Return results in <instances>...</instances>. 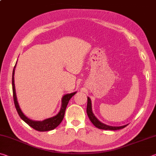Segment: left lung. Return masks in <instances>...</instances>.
Returning <instances> with one entry per match:
<instances>
[{"instance_id": "1", "label": "left lung", "mask_w": 156, "mask_h": 156, "mask_svg": "<svg viewBox=\"0 0 156 156\" xmlns=\"http://www.w3.org/2000/svg\"><path fill=\"white\" fill-rule=\"evenodd\" d=\"M87 113L89 118V120H91V122L93 123V125L96 126V127L100 129H104V130H118V129H121L125 128V126H127L128 125L121 126H112L105 125V124L102 123L100 121L98 120V118L94 115V113L92 112L91 109V100L89 97H87Z\"/></svg>"}]
</instances>
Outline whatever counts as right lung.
I'll list each match as a JSON object with an SVG mask.
<instances>
[{
	"mask_svg": "<svg viewBox=\"0 0 156 156\" xmlns=\"http://www.w3.org/2000/svg\"><path fill=\"white\" fill-rule=\"evenodd\" d=\"M16 65L14 66V68ZM14 68L13 70L12 73V91H13V98H14V102L16 109L18 115L20 117L21 119L24 120L25 122L28 125H30L31 127L37 130L38 131H47L53 130L56 127L58 126L60 122H62L65 115V112L66 110V108L68 105V102L69 101L73 95L76 94V92H73V93L69 94H66L62 98V107L60 109V112L58 113L56 115L54 116V117L48 118L43 121H34L30 119H29L28 118L23 114V113L21 112V110L19 107V105L18 104V101L16 99V92H15V86H14Z\"/></svg>",
	"mask_w": 156,
	"mask_h": 156,
	"instance_id": "1",
	"label": "right lung"
}]
</instances>
